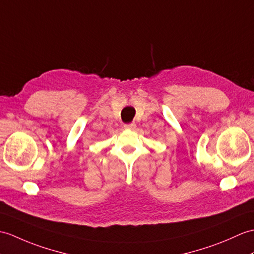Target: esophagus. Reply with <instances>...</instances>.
I'll list each match as a JSON object with an SVG mask.
<instances>
[{
    "label": "esophagus",
    "instance_id": "34e87169",
    "mask_svg": "<svg viewBox=\"0 0 254 254\" xmlns=\"http://www.w3.org/2000/svg\"><path fill=\"white\" fill-rule=\"evenodd\" d=\"M136 128V125L135 123H128V125H125V129H127V131H134Z\"/></svg>",
    "mask_w": 254,
    "mask_h": 254
}]
</instances>
